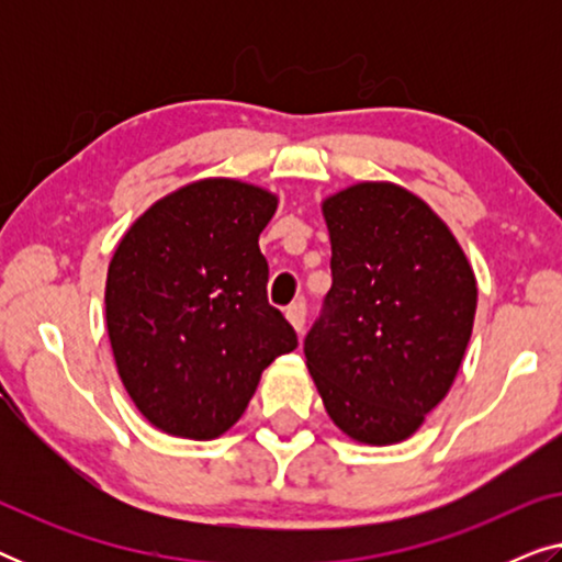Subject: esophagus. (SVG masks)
I'll return each mask as SVG.
<instances>
[{"label":"esophagus","instance_id":"esophagus-1","mask_svg":"<svg viewBox=\"0 0 562 562\" xmlns=\"http://www.w3.org/2000/svg\"><path fill=\"white\" fill-rule=\"evenodd\" d=\"M286 319L291 322V327L296 329L299 335L304 333V322H306V304L304 302H294L286 306Z\"/></svg>","mask_w":562,"mask_h":562}]
</instances>
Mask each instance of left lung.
I'll return each mask as SVG.
<instances>
[{
    "label": "left lung",
    "mask_w": 562,
    "mask_h": 562,
    "mask_svg": "<svg viewBox=\"0 0 562 562\" xmlns=\"http://www.w3.org/2000/svg\"><path fill=\"white\" fill-rule=\"evenodd\" d=\"M333 289L304 337L329 419L352 440L414 435L456 381L473 333V268L412 191L366 181L325 199Z\"/></svg>",
    "instance_id": "left-lung-1"
}]
</instances>
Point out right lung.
I'll use <instances>...</instances> for the list:
<instances>
[{
    "label": "right lung",
    "instance_id": "1",
    "mask_svg": "<svg viewBox=\"0 0 562 562\" xmlns=\"http://www.w3.org/2000/svg\"><path fill=\"white\" fill-rule=\"evenodd\" d=\"M273 212L266 189L194 181L153 204L114 250L104 291L114 363L160 432H227L260 373L299 345L266 296L258 235Z\"/></svg>",
    "mask_w": 562,
    "mask_h": 562
}]
</instances>
